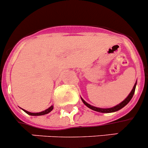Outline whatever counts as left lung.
<instances>
[{
	"label": "left lung",
	"mask_w": 148,
	"mask_h": 148,
	"mask_svg": "<svg viewBox=\"0 0 148 148\" xmlns=\"http://www.w3.org/2000/svg\"><path fill=\"white\" fill-rule=\"evenodd\" d=\"M136 85H137V81H136L135 84H134V87H133L132 90V91L130 92V93L129 94V95L127 96V97H126V98L124 99V100H123L121 103H120L119 104L116 105V106H114V107H112V108H102L95 107V106H91V105L89 104V103H87L86 101H84V100H83L82 97H81V99H82V100L83 103H84V104L87 107H88L89 108L92 109V110H95V111H97V112H100V113H113V112H116V111H118V110H119L120 109H121L122 108H124V106H125L126 105L128 104L129 102L131 100V99L132 98L133 95H134V92H135Z\"/></svg>",
	"instance_id": "left-lung-1"
}]
</instances>
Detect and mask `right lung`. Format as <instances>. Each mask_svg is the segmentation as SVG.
<instances>
[{
  "mask_svg": "<svg viewBox=\"0 0 148 148\" xmlns=\"http://www.w3.org/2000/svg\"><path fill=\"white\" fill-rule=\"evenodd\" d=\"M53 109V106H51V107H49L48 109H46V110H43V111H41V112H39V113H32V112H29V111L24 110V109H22V110H24V112L27 113V114H29V115L30 116H42V115H45V114H48V113L51 112Z\"/></svg>",
  "mask_w": 148,
  "mask_h": 148,
  "instance_id": "add662e5",
  "label": "right lung"
}]
</instances>
